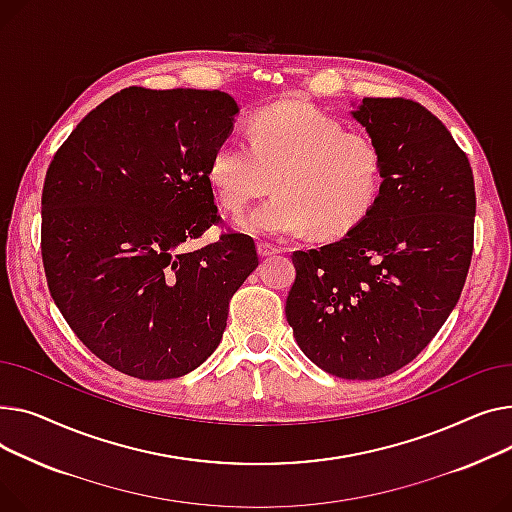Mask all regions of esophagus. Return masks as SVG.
<instances>
[{"label": "esophagus", "mask_w": 512, "mask_h": 512, "mask_svg": "<svg viewBox=\"0 0 512 512\" xmlns=\"http://www.w3.org/2000/svg\"><path fill=\"white\" fill-rule=\"evenodd\" d=\"M279 252H281V248H277V246H273V244H268V242H260V244H258V254H260V258H268V256L279 254Z\"/></svg>", "instance_id": "34e87169"}]
</instances>
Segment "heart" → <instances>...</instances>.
I'll return each instance as SVG.
<instances>
[{
    "label": "heart",
    "mask_w": 512,
    "mask_h": 512,
    "mask_svg": "<svg viewBox=\"0 0 512 512\" xmlns=\"http://www.w3.org/2000/svg\"><path fill=\"white\" fill-rule=\"evenodd\" d=\"M248 136L221 140L208 163V182L227 210H242L277 186L273 198L239 217L244 231L295 237L314 227L341 235L368 217L382 192L380 146L306 103L260 109Z\"/></svg>",
    "instance_id": "heart-1"
}]
</instances>
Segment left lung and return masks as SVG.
Here are the masks:
<instances>
[{"label":"left lung","instance_id":"left-lung-1","mask_svg":"<svg viewBox=\"0 0 512 512\" xmlns=\"http://www.w3.org/2000/svg\"><path fill=\"white\" fill-rule=\"evenodd\" d=\"M351 115L382 150V192L339 242L293 252L285 314L318 368L376 380L422 353L457 306L475 186L467 155L424 105L366 97Z\"/></svg>","mask_w":512,"mask_h":512}]
</instances>
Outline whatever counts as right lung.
I'll use <instances>...</instances> for the list:
<instances>
[{
  "instance_id": "add662e5",
  "label": "right lung",
  "mask_w": 512,
  "mask_h": 512,
  "mask_svg": "<svg viewBox=\"0 0 512 512\" xmlns=\"http://www.w3.org/2000/svg\"><path fill=\"white\" fill-rule=\"evenodd\" d=\"M221 90L130 86L57 148L41 196V254L55 306L117 372L177 378L221 343L229 299L258 266L254 239L221 233L208 163L233 130Z\"/></svg>"
}]
</instances>
